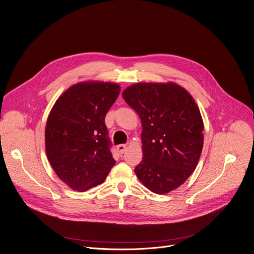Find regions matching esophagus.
Listing matches in <instances>:
<instances>
[{"label":"esophagus","mask_w":254,"mask_h":254,"mask_svg":"<svg viewBox=\"0 0 254 254\" xmlns=\"http://www.w3.org/2000/svg\"><path fill=\"white\" fill-rule=\"evenodd\" d=\"M126 150H127V146L125 144H120L117 146V151L120 154H123Z\"/></svg>","instance_id":"34e87169"}]
</instances>
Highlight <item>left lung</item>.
Returning <instances> with one entry per match:
<instances>
[{
    "mask_svg": "<svg viewBox=\"0 0 254 254\" xmlns=\"http://www.w3.org/2000/svg\"><path fill=\"white\" fill-rule=\"evenodd\" d=\"M122 97L142 125L138 179L156 194L177 189L193 173L203 148L204 124L195 100L174 82L135 83Z\"/></svg>",
    "mask_w": 254,
    "mask_h": 254,
    "instance_id": "8db88e82",
    "label": "left lung"
}]
</instances>
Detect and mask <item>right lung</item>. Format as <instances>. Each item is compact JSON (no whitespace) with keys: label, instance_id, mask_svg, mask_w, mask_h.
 Segmentation results:
<instances>
[{"label":"right lung","instance_id":"obj_1","mask_svg":"<svg viewBox=\"0 0 254 254\" xmlns=\"http://www.w3.org/2000/svg\"><path fill=\"white\" fill-rule=\"evenodd\" d=\"M117 83L84 81L69 87L50 111L45 149L57 176L84 192L103 183L115 164L105 116L119 96Z\"/></svg>","mask_w":254,"mask_h":254}]
</instances>
